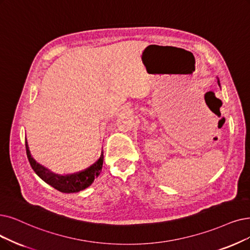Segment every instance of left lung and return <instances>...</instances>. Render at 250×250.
I'll return each mask as SVG.
<instances>
[{
	"instance_id": "8db88e82",
	"label": "left lung",
	"mask_w": 250,
	"mask_h": 250,
	"mask_svg": "<svg viewBox=\"0 0 250 250\" xmlns=\"http://www.w3.org/2000/svg\"><path fill=\"white\" fill-rule=\"evenodd\" d=\"M217 82H218V83H219V81H217Z\"/></svg>"
}]
</instances>
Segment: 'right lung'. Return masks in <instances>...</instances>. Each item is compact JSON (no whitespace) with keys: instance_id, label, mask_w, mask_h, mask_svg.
<instances>
[{"instance_id":"add662e5","label":"right lung","mask_w":250,"mask_h":250,"mask_svg":"<svg viewBox=\"0 0 250 250\" xmlns=\"http://www.w3.org/2000/svg\"><path fill=\"white\" fill-rule=\"evenodd\" d=\"M25 148H26L28 162L31 164L32 168L34 169V171L41 177L45 183L56 188L57 191L62 192V193H67V194L77 193L88 188L93 183L94 178L101 174L103 164H104V152H103L97 161L91 166L84 169V170L73 173V174L58 175V174L50 172L47 168L40 165L35 161V160L32 158L31 154H29L28 146L26 142H25Z\"/></svg>"}]
</instances>
